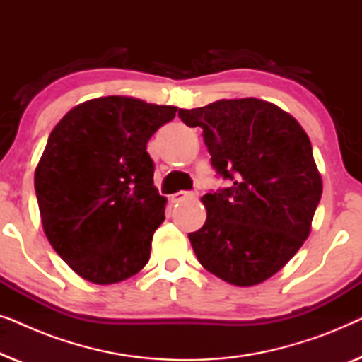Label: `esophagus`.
Here are the masks:
<instances>
[{
    "label": "esophagus",
    "mask_w": 362,
    "mask_h": 362,
    "mask_svg": "<svg viewBox=\"0 0 362 362\" xmlns=\"http://www.w3.org/2000/svg\"><path fill=\"white\" fill-rule=\"evenodd\" d=\"M197 192H191V191H180V192H175V194H171V201L173 202H181L185 199H192V197H196Z\"/></svg>",
    "instance_id": "34e87169"
}]
</instances>
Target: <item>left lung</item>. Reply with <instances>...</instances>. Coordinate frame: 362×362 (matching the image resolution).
<instances>
[{
	"label": "left lung",
	"mask_w": 362,
	"mask_h": 362,
	"mask_svg": "<svg viewBox=\"0 0 362 362\" xmlns=\"http://www.w3.org/2000/svg\"><path fill=\"white\" fill-rule=\"evenodd\" d=\"M177 115L202 128L212 168L230 181L201 197L207 219L187 234L197 260L227 284H262L310 235L323 192L310 138L290 113L252 97Z\"/></svg>",
	"instance_id": "1"
}]
</instances>
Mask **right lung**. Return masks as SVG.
<instances>
[{
  "label": "right lung",
  "instance_id": "add662e5",
  "mask_svg": "<svg viewBox=\"0 0 362 362\" xmlns=\"http://www.w3.org/2000/svg\"><path fill=\"white\" fill-rule=\"evenodd\" d=\"M177 107L100 97L74 107L49 135L34 175L44 234L82 279L110 285L150 260L166 197L146 143Z\"/></svg>",
  "mask_w": 362,
  "mask_h": 362
}]
</instances>
